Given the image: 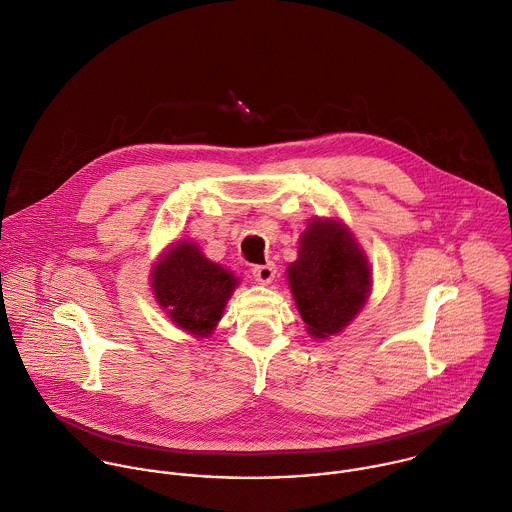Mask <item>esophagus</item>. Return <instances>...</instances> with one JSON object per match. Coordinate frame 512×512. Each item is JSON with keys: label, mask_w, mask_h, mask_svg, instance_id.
Returning a JSON list of instances; mask_svg holds the SVG:
<instances>
[{"label": "esophagus", "mask_w": 512, "mask_h": 512, "mask_svg": "<svg viewBox=\"0 0 512 512\" xmlns=\"http://www.w3.org/2000/svg\"><path fill=\"white\" fill-rule=\"evenodd\" d=\"M255 281L259 285H269L273 279H275V265L273 263H267V265H255L251 269Z\"/></svg>", "instance_id": "obj_1"}]
</instances>
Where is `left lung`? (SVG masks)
<instances>
[{"label": "left lung", "instance_id": "1", "mask_svg": "<svg viewBox=\"0 0 512 512\" xmlns=\"http://www.w3.org/2000/svg\"><path fill=\"white\" fill-rule=\"evenodd\" d=\"M287 281L307 333L325 341L351 325L365 307L373 267L341 219L315 217L299 237Z\"/></svg>", "mask_w": 512, "mask_h": 512}]
</instances>
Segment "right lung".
<instances>
[{
    "mask_svg": "<svg viewBox=\"0 0 512 512\" xmlns=\"http://www.w3.org/2000/svg\"><path fill=\"white\" fill-rule=\"evenodd\" d=\"M149 279L153 297L169 321L195 339L215 331L241 283L233 271L209 261L191 239L169 245L153 263Z\"/></svg>",
    "mask_w": 512,
    "mask_h": 512,
    "instance_id": "right-lung-1",
    "label": "right lung"
}]
</instances>
